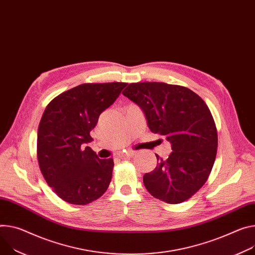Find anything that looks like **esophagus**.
Instances as JSON below:
<instances>
[{
    "mask_svg": "<svg viewBox=\"0 0 255 255\" xmlns=\"http://www.w3.org/2000/svg\"><path fill=\"white\" fill-rule=\"evenodd\" d=\"M134 154H135V152H134V151H128V152L124 153V154H123V156H124V157H125V156H126V157H132Z\"/></svg>",
    "mask_w": 255,
    "mask_h": 255,
    "instance_id": "obj_1",
    "label": "esophagus"
}]
</instances>
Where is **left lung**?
I'll list each match as a JSON object with an SVG mask.
<instances>
[{
    "instance_id": "1",
    "label": "left lung",
    "mask_w": 255,
    "mask_h": 255,
    "mask_svg": "<svg viewBox=\"0 0 255 255\" xmlns=\"http://www.w3.org/2000/svg\"><path fill=\"white\" fill-rule=\"evenodd\" d=\"M122 94L139 107L152 133L171 143L167 159L145 173L143 183L155 198L175 204L190 198L206 182L218 148V133L210 109L187 87L164 82L131 83Z\"/></svg>"
}]
</instances>
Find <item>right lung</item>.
Segmentation results:
<instances>
[{
	"label": "right lung",
	"instance_id": "1",
	"mask_svg": "<svg viewBox=\"0 0 255 255\" xmlns=\"http://www.w3.org/2000/svg\"><path fill=\"white\" fill-rule=\"evenodd\" d=\"M127 83H84L55 98L45 108L37 131L40 171L57 195L87 204L108 189L113 158L101 159L89 146L100 115L117 100Z\"/></svg>",
	"mask_w": 255,
	"mask_h": 255
}]
</instances>
